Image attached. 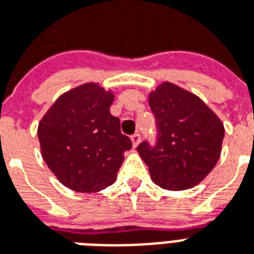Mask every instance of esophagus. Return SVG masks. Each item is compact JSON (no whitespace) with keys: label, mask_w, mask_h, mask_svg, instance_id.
<instances>
[{"label":"esophagus","mask_w":254,"mask_h":254,"mask_svg":"<svg viewBox=\"0 0 254 254\" xmlns=\"http://www.w3.org/2000/svg\"><path fill=\"white\" fill-rule=\"evenodd\" d=\"M130 140H132L133 146H137L140 144V141H141V134L140 133H134V134L130 136Z\"/></svg>","instance_id":"1"}]
</instances>
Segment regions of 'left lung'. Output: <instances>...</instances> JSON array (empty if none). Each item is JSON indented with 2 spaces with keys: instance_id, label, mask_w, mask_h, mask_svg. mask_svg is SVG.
I'll return each mask as SVG.
<instances>
[{
  "instance_id": "left-lung-1",
  "label": "left lung",
  "mask_w": 254,
  "mask_h": 254,
  "mask_svg": "<svg viewBox=\"0 0 254 254\" xmlns=\"http://www.w3.org/2000/svg\"><path fill=\"white\" fill-rule=\"evenodd\" d=\"M157 137L142 141L137 151L161 189L194 187L217 164L225 129L203 101L172 83H163L149 95Z\"/></svg>"
}]
</instances>
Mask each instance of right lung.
Here are the masks:
<instances>
[{
  "label": "right lung",
  "mask_w": 254,
  "mask_h": 254,
  "mask_svg": "<svg viewBox=\"0 0 254 254\" xmlns=\"http://www.w3.org/2000/svg\"><path fill=\"white\" fill-rule=\"evenodd\" d=\"M113 99L98 84L86 83L62 95L41 120V155L65 187L97 192L116 180L132 141L110 114Z\"/></svg>",
  "instance_id": "obj_1"
}]
</instances>
